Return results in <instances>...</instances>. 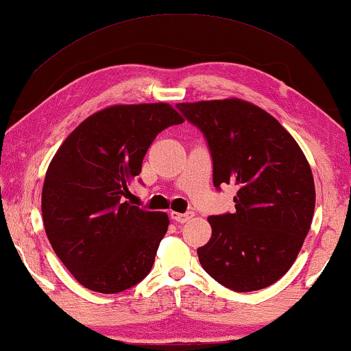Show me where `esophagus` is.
Wrapping results in <instances>:
<instances>
[{"label":"esophagus","mask_w":351,"mask_h":351,"mask_svg":"<svg viewBox=\"0 0 351 351\" xmlns=\"http://www.w3.org/2000/svg\"><path fill=\"white\" fill-rule=\"evenodd\" d=\"M193 217L192 211H186V213H171V219L179 222V224H184V222L190 221Z\"/></svg>","instance_id":"esophagus-1"}]
</instances>
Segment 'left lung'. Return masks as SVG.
<instances>
[{
  "instance_id": "8db88e82",
  "label": "left lung",
  "mask_w": 351,
  "mask_h": 351,
  "mask_svg": "<svg viewBox=\"0 0 351 351\" xmlns=\"http://www.w3.org/2000/svg\"><path fill=\"white\" fill-rule=\"evenodd\" d=\"M206 140L213 184L237 186L235 211L209 216L211 240L198 248L203 269L234 292L280 279L302 250L315 215L311 167L293 136L242 99L179 103Z\"/></svg>"
}]
</instances>
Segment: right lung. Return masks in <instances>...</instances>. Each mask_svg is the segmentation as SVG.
Instances as JSON below:
<instances>
[{
	"mask_svg": "<svg viewBox=\"0 0 351 351\" xmlns=\"http://www.w3.org/2000/svg\"><path fill=\"white\" fill-rule=\"evenodd\" d=\"M182 122L166 103L111 106L82 122L54 154L42 192L45 230L86 289L124 292L152 271L169 219L124 197L156 135Z\"/></svg>",
	"mask_w": 351,
	"mask_h": 351,
	"instance_id": "1",
	"label": "right lung"
}]
</instances>
